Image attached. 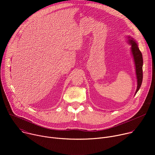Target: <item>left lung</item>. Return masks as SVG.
Returning <instances> with one entry per match:
<instances>
[{"instance_id": "8db88e82", "label": "left lung", "mask_w": 155, "mask_h": 155, "mask_svg": "<svg viewBox=\"0 0 155 155\" xmlns=\"http://www.w3.org/2000/svg\"><path fill=\"white\" fill-rule=\"evenodd\" d=\"M128 38V42L131 45V53L134 58V61L136 67V73L137 77V87L136 91V94L139 90L140 87L141 86L143 79V58L142 53L140 52L136 41L130 36H127Z\"/></svg>"}]
</instances>
